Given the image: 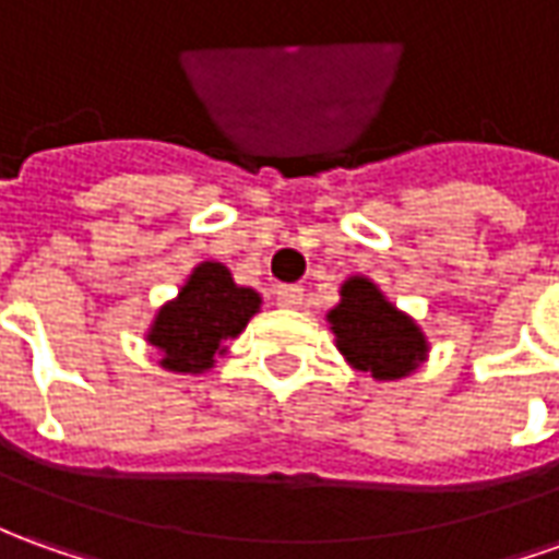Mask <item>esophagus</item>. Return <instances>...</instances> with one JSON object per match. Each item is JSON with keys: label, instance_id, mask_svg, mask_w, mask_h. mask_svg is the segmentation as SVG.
I'll use <instances>...</instances> for the list:
<instances>
[{"label": "esophagus", "instance_id": "34e87169", "mask_svg": "<svg viewBox=\"0 0 559 559\" xmlns=\"http://www.w3.org/2000/svg\"><path fill=\"white\" fill-rule=\"evenodd\" d=\"M278 306L281 309H299L302 306V287H296V284H290V287H278Z\"/></svg>", "mask_w": 559, "mask_h": 559}]
</instances>
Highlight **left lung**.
<instances>
[{
    "label": "left lung",
    "mask_w": 559,
    "mask_h": 559,
    "mask_svg": "<svg viewBox=\"0 0 559 559\" xmlns=\"http://www.w3.org/2000/svg\"><path fill=\"white\" fill-rule=\"evenodd\" d=\"M340 306L328 311L343 358L373 379H404L428 355L419 324L391 306L373 281L355 275L340 290Z\"/></svg>",
    "instance_id": "8db88e82"
}]
</instances>
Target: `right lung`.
I'll return each mask as SVG.
<instances>
[{
	"label": "right lung",
	"instance_id": "1",
	"mask_svg": "<svg viewBox=\"0 0 559 559\" xmlns=\"http://www.w3.org/2000/svg\"><path fill=\"white\" fill-rule=\"evenodd\" d=\"M260 294L238 287L223 263H201L186 278L177 299L165 302L152 321L146 343L162 352L170 373H204L260 311Z\"/></svg>",
	"mask_w": 559,
	"mask_h": 559
}]
</instances>
